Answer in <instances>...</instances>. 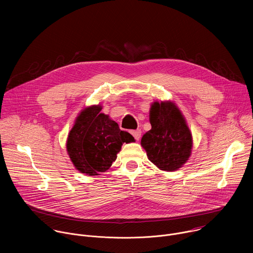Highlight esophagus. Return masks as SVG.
<instances>
[{"mask_svg": "<svg viewBox=\"0 0 253 253\" xmlns=\"http://www.w3.org/2000/svg\"><path fill=\"white\" fill-rule=\"evenodd\" d=\"M131 134L134 136V138L138 141L139 139H140V137H141V130L140 129H137V130H133V131H131Z\"/></svg>", "mask_w": 253, "mask_h": 253, "instance_id": "obj_1", "label": "esophagus"}]
</instances>
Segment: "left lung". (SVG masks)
I'll return each mask as SVG.
<instances>
[{
    "label": "left lung",
    "mask_w": 253,
    "mask_h": 253,
    "mask_svg": "<svg viewBox=\"0 0 253 253\" xmlns=\"http://www.w3.org/2000/svg\"><path fill=\"white\" fill-rule=\"evenodd\" d=\"M150 124L151 130L141 139L148 159L164 171L182 167L191 155L192 135L177 106L170 101L154 102Z\"/></svg>",
    "instance_id": "1"
}]
</instances>
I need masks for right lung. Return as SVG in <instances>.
<instances>
[{
  "mask_svg": "<svg viewBox=\"0 0 253 253\" xmlns=\"http://www.w3.org/2000/svg\"><path fill=\"white\" fill-rule=\"evenodd\" d=\"M101 105L85 108L77 117L67 139V151L76 169L87 175H99L110 168L123 143L134 137L101 113Z\"/></svg>",
  "mask_w": 253,
  "mask_h": 253,
  "instance_id": "1",
  "label": "right lung"
}]
</instances>
